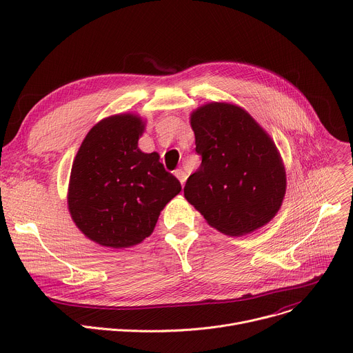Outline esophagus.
Instances as JSON below:
<instances>
[{"label":"esophagus","mask_w":353,"mask_h":353,"mask_svg":"<svg viewBox=\"0 0 353 353\" xmlns=\"http://www.w3.org/2000/svg\"><path fill=\"white\" fill-rule=\"evenodd\" d=\"M174 176L179 179V181L181 183V185H184L185 179H187V174L184 173V170H183V169H177V170H174Z\"/></svg>","instance_id":"34e87169"}]
</instances>
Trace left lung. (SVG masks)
Masks as SVG:
<instances>
[{
    "label": "left lung",
    "instance_id": "8db88e82",
    "mask_svg": "<svg viewBox=\"0 0 353 353\" xmlns=\"http://www.w3.org/2000/svg\"><path fill=\"white\" fill-rule=\"evenodd\" d=\"M201 165L184 196L205 221L228 236L267 225L279 211L286 174L271 137L244 109L212 102L190 119Z\"/></svg>",
    "mask_w": 353,
    "mask_h": 353
}]
</instances>
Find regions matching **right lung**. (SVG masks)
<instances>
[{
    "instance_id": "add662e5",
    "label": "right lung",
    "mask_w": 353,
    "mask_h": 353,
    "mask_svg": "<svg viewBox=\"0 0 353 353\" xmlns=\"http://www.w3.org/2000/svg\"><path fill=\"white\" fill-rule=\"evenodd\" d=\"M143 128L135 114L103 119L86 134L74 159L68 210L78 229L100 245L125 248L141 243L181 191L159 155L138 148Z\"/></svg>"
}]
</instances>
